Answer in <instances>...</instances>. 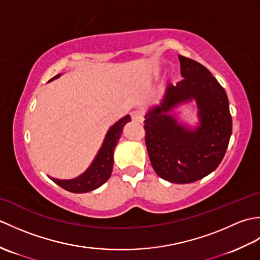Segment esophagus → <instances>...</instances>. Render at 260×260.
I'll list each match as a JSON object with an SVG mask.
<instances>
[{"label":"esophagus","mask_w":260,"mask_h":260,"mask_svg":"<svg viewBox=\"0 0 260 260\" xmlns=\"http://www.w3.org/2000/svg\"><path fill=\"white\" fill-rule=\"evenodd\" d=\"M131 117L134 121H137V123H143V120H144V116L139 110H134L133 113L131 114Z\"/></svg>","instance_id":"obj_1"}]
</instances>
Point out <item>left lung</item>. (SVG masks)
I'll return each instance as SVG.
<instances>
[{"label": "left lung", "instance_id": "1", "mask_svg": "<svg viewBox=\"0 0 260 260\" xmlns=\"http://www.w3.org/2000/svg\"><path fill=\"white\" fill-rule=\"evenodd\" d=\"M183 80L169 84L163 101L145 115V144L156 174L172 183H191L219 167L233 132L229 102L222 86L194 60L179 56ZM194 98L201 126L190 131L167 113Z\"/></svg>", "mask_w": 260, "mask_h": 260}]
</instances>
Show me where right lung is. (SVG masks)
Here are the masks:
<instances>
[{
	"mask_svg": "<svg viewBox=\"0 0 260 260\" xmlns=\"http://www.w3.org/2000/svg\"><path fill=\"white\" fill-rule=\"evenodd\" d=\"M58 77L59 75L53 77L50 80L58 78ZM128 121H131V116L126 115L125 117L119 119L114 126L110 127L95 161L92 162L90 168L84 174H81L74 180L52 179L54 183H57L62 189L73 193L89 192L103 185L109 179L110 174H112L114 164V150L121 135L124 125L128 123Z\"/></svg>",
	"mask_w": 260,
	"mask_h": 260,
	"instance_id": "add662e5",
	"label": "right lung"
}]
</instances>
